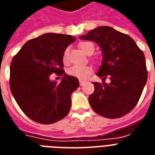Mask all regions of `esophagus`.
I'll return each instance as SVG.
<instances>
[{
  "instance_id": "1",
  "label": "esophagus",
  "mask_w": 155,
  "mask_h": 155,
  "mask_svg": "<svg viewBox=\"0 0 155 155\" xmlns=\"http://www.w3.org/2000/svg\"><path fill=\"white\" fill-rule=\"evenodd\" d=\"M85 81H83V80H80V81H79V83H80V85H83L84 84H85Z\"/></svg>"
}]
</instances>
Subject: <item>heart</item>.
Wrapping results in <instances>:
<instances>
[{"label": "heart", "instance_id": "b5f03b06", "mask_svg": "<svg viewBox=\"0 0 155 155\" xmlns=\"http://www.w3.org/2000/svg\"><path fill=\"white\" fill-rule=\"evenodd\" d=\"M80 49L86 54H92L94 51V45L90 41H82L79 44ZM68 54H69V48H66L63 54V61H68ZM67 73L69 75L75 77L78 79L86 78L91 73H92V67L90 65H74L68 69Z\"/></svg>", "mask_w": 155, "mask_h": 155}]
</instances>
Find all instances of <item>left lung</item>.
<instances>
[{
    "instance_id": "1",
    "label": "left lung",
    "mask_w": 155,
    "mask_h": 155,
    "mask_svg": "<svg viewBox=\"0 0 155 155\" xmlns=\"http://www.w3.org/2000/svg\"><path fill=\"white\" fill-rule=\"evenodd\" d=\"M79 38L97 43L103 55L97 73L103 82H93L94 92L89 97L94 111L108 118H118L130 112L147 81L143 52L130 36L109 26L97 27ZM106 76L110 84L104 81Z\"/></svg>"
}]
</instances>
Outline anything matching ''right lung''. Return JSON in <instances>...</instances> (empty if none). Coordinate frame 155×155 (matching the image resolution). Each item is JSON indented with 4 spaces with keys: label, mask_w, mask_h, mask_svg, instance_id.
I'll list each match as a JSON object with an SVG mask.
<instances>
[{
    "label": "right lung",
    "mask_w": 155,
    "mask_h": 155,
    "mask_svg": "<svg viewBox=\"0 0 155 155\" xmlns=\"http://www.w3.org/2000/svg\"><path fill=\"white\" fill-rule=\"evenodd\" d=\"M76 38L48 33L28 41L13 57L10 65V90L24 114L34 122L52 124L62 119L71 107V94L78 79L63 70V54ZM55 72L62 81H50Z\"/></svg>",
    "instance_id": "obj_1"
}]
</instances>
